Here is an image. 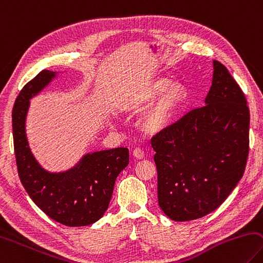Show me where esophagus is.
Listing matches in <instances>:
<instances>
[{"label":"esophagus","mask_w":263,"mask_h":263,"mask_svg":"<svg viewBox=\"0 0 263 263\" xmlns=\"http://www.w3.org/2000/svg\"><path fill=\"white\" fill-rule=\"evenodd\" d=\"M133 156H135L138 160H141V159H144L145 153H144V151L140 149V148H136V149L133 151Z\"/></svg>","instance_id":"34e87169"}]
</instances>
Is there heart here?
Instances as JSON below:
<instances>
[{"label":"heart","mask_w":263,"mask_h":263,"mask_svg":"<svg viewBox=\"0 0 263 263\" xmlns=\"http://www.w3.org/2000/svg\"><path fill=\"white\" fill-rule=\"evenodd\" d=\"M186 100V88L179 82L166 78L152 79L128 92L119 103L123 111H138L148 106L140 115L138 127L146 137H155L168 130L175 115Z\"/></svg>","instance_id":"heart-1"}]
</instances>
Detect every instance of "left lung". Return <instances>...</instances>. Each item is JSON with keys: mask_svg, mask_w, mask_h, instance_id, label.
Listing matches in <instances>:
<instances>
[{"mask_svg": "<svg viewBox=\"0 0 263 263\" xmlns=\"http://www.w3.org/2000/svg\"><path fill=\"white\" fill-rule=\"evenodd\" d=\"M213 66L206 106L191 110L152 139L159 204L176 222L217 209L245 171L250 109L226 66L218 61Z\"/></svg>", "mask_w": 263, "mask_h": 263, "instance_id": "obj_1", "label": "left lung"}]
</instances>
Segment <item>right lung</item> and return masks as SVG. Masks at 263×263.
Returning <instances> with one entry per match:
<instances>
[{"label":"right lung","instance_id":"right-lung-1","mask_svg":"<svg viewBox=\"0 0 263 263\" xmlns=\"http://www.w3.org/2000/svg\"><path fill=\"white\" fill-rule=\"evenodd\" d=\"M56 76L54 71L42 70L24 86L15 101L12 133L18 176L33 202L51 219L66 227L89 226L108 209L117 176L128 164V149L88 153L63 173L42 168L28 146L26 116L30 100Z\"/></svg>","mask_w":263,"mask_h":263}]
</instances>
